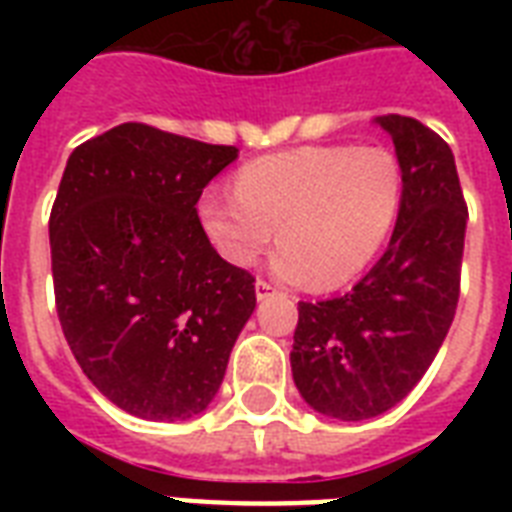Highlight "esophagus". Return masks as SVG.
<instances>
[{"label":"esophagus","instance_id":"esophagus-1","mask_svg":"<svg viewBox=\"0 0 512 512\" xmlns=\"http://www.w3.org/2000/svg\"><path fill=\"white\" fill-rule=\"evenodd\" d=\"M255 292H257V300H265V297H271L273 292H276V287H273L271 281L257 279L255 281Z\"/></svg>","mask_w":512,"mask_h":512}]
</instances>
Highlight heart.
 <instances>
[{
    "instance_id": "obj_1",
    "label": "heart",
    "mask_w": 512,
    "mask_h": 512,
    "mask_svg": "<svg viewBox=\"0 0 512 512\" xmlns=\"http://www.w3.org/2000/svg\"><path fill=\"white\" fill-rule=\"evenodd\" d=\"M404 172L382 146H303L236 172V191L209 188L201 223L233 265L260 260L273 233L276 276L335 289L372 263L396 225Z\"/></svg>"
}]
</instances>
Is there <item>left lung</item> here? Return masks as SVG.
Returning <instances> with one entry per match:
<instances>
[{
	"mask_svg": "<svg viewBox=\"0 0 512 512\" xmlns=\"http://www.w3.org/2000/svg\"><path fill=\"white\" fill-rule=\"evenodd\" d=\"M404 172L385 255L356 287L297 303L292 377L316 412L369 420L404 401L433 364L460 300L468 204L452 148L412 116L377 119Z\"/></svg>",
	"mask_w": 512,
	"mask_h": 512,
	"instance_id": "8db88e82",
	"label": "left lung"
}]
</instances>
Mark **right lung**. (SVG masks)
I'll list each match as a JSON object with an SVG mask.
<instances>
[{
    "label": "right lung",
    "instance_id": "right-lung-1",
    "mask_svg": "<svg viewBox=\"0 0 512 512\" xmlns=\"http://www.w3.org/2000/svg\"><path fill=\"white\" fill-rule=\"evenodd\" d=\"M236 154L127 122L68 156L50 212L60 327L87 380L143 420L204 412L255 311V276L217 255L196 212Z\"/></svg>",
    "mask_w": 512,
    "mask_h": 512
}]
</instances>
